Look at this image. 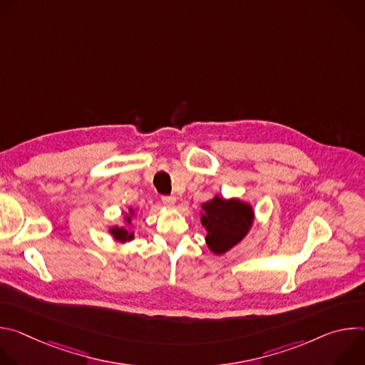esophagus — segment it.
Returning <instances> with one entry per match:
<instances>
[{
	"label": "esophagus",
	"mask_w": 365,
	"mask_h": 365,
	"mask_svg": "<svg viewBox=\"0 0 365 365\" xmlns=\"http://www.w3.org/2000/svg\"><path fill=\"white\" fill-rule=\"evenodd\" d=\"M162 200H163V203L168 205V206H173V205L176 203V197H175V196H163Z\"/></svg>",
	"instance_id": "obj_1"
}]
</instances>
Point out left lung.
<instances>
[{
  "mask_svg": "<svg viewBox=\"0 0 365 365\" xmlns=\"http://www.w3.org/2000/svg\"><path fill=\"white\" fill-rule=\"evenodd\" d=\"M255 212L250 202L240 197L215 195L200 205V224L206 230L205 242L215 255H222L238 245L254 225Z\"/></svg>",
  "mask_w": 365,
  "mask_h": 365,
  "instance_id": "left-lung-1",
  "label": "left lung"
}]
</instances>
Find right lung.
Returning a JSON list of instances; mask_svg holds the SVG:
<instances>
[{"instance_id":"obj_1","label":"right lung","mask_w":365,"mask_h":365,"mask_svg":"<svg viewBox=\"0 0 365 365\" xmlns=\"http://www.w3.org/2000/svg\"><path fill=\"white\" fill-rule=\"evenodd\" d=\"M134 218H135V210L133 206H130L128 211L124 215L125 225H114V227L108 228V232L111 234L114 241H117L120 244H127L135 238V232L131 230V228H134V224H133Z\"/></svg>"}]
</instances>
